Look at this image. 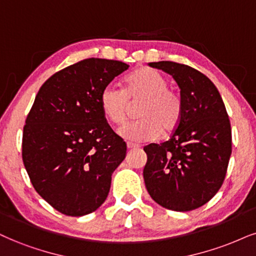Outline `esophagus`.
Listing matches in <instances>:
<instances>
[{
	"label": "esophagus",
	"instance_id": "1",
	"mask_svg": "<svg viewBox=\"0 0 256 256\" xmlns=\"http://www.w3.org/2000/svg\"><path fill=\"white\" fill-rule=\"evenodd\" d=\"M140 146L138 144H132V142H127V148L128 150H135V148H138Z\"/></svg>",
	"mask_w": 256,
	"mask_h": 256
}]
</instances>
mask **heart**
Segmentation results:
<instances>
[{"instance_id":"obj_1","label":"heart","mask_w":256,"mask_h":256,"mask_svg":"<svg viewBox=\"0 0 256 256\" xmlns=\"http://www.w3.org/2000/svg\"><path fill=\"white\" fill-rule=\"evenodd\" d=\"M132 102L138 106V121L118 129L122 138L138 142L152 141L164 133H171L178 127L182 115L180 94L168 89V80L162 74L150 68H138L126 80V88L108 84L100 97V106L110 122H126Z\"/></svg>"}]
</instances>
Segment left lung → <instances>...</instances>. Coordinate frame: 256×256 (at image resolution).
I'll list each match as a JSON object with an SVG mask.
<instances>
[{
    "instance_id": "1",
    "label": "left lung",
    "mask_w": 256,
    "mask_h": 256,
    "mask_svg": "<svg viewBox=\"0 0 256 256\" xmlns=\"http://www.w3.org/2000/svg\"><path fill=\"white\" fill-rule=\"evenodd\" d=\"M171 74L180 89L182 115L168 141L144 147V185L168 210L191 211L208 203L224 182L232 128L222 97L206 76L174 62H150Z\"/></svg>"
}]
</instances>
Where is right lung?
Returning a JSON list of instances; mask_svg holds the SVG:
<instances>
[{"label": "right lung", "mask_w": 256, "mask_h": 256, "mask_svg": "<svg viewBox=\"0 0 256 256\" xmlns=\"http://www.w3.org/2000/svg\"><path fill=\"white\" fill-rule=\"evenodd\" d=\"M129 65L89 58L50 77L22 135V160L36 191L59 212L84 216L108 197L127 144L106 120L100 97Z\"/></svg>", "instance_id": "add662e5"}]
</instances>
